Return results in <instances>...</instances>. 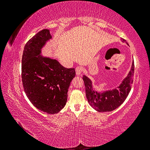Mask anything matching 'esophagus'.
<instances>
[{
	"label": "esophagus",
	"mask_w": 150,
	"mask_h": 150,
	"mask_svg": "<svg viewBox=\"0 0 150 150\" xmlns=\"http://www.w3.org/2000/svg\"><path fill=\"white\" fill-rule=\"evenodd\" d=\"M75 71H76V75H80L83 71V68L81 67V66H78V67H76Z\"/></svg>",
	"instance_id": "34e87169"
}]
</instances>
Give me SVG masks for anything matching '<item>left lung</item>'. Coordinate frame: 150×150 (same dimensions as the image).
Instances as JSON below:
<instances>
[{
	"label": "left lung",
	"mask_w": 150,
	"mask_h": 150,
	"mask_svg": "<svg viewBox=\"0 0 150 150\" xmlns=\"http://www.w3.org/2000/svg\"><path fill=\"white\" fill-rule=\"evenodd\" d=\"M126 42L124 39H121ZM127 43V42H126ZM134 73V62L133 61L131 69L118 88L112 90L98 93L93 89L92 81L89 78L83 75V79L85 86V92L89 105L98 112H110L120 106L126 100L131 90L133 83Z\"/></svg>",
	"instance_id": "1"
}]
</instances>
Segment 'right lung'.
<instances>
[{
    "mask_svg": "<svg viewBox=\"0 0 150 150\" xmlns=\"http://www.w3.org/2000/svg\"><path fill=\"white\" fill-rule=\"evenodd\" d=\"M50 30H42L28 40L22 59L24 89L35 107L47 114L59 112L67 99L74 68H65L56 59L43 57L42 49L52 39Z\"/></svg>",
    "mask_w": 150,
    "mask_h": 150,
    "instance_id": "right-lung-1",
    "label": "right lung"
}]
</instances>
